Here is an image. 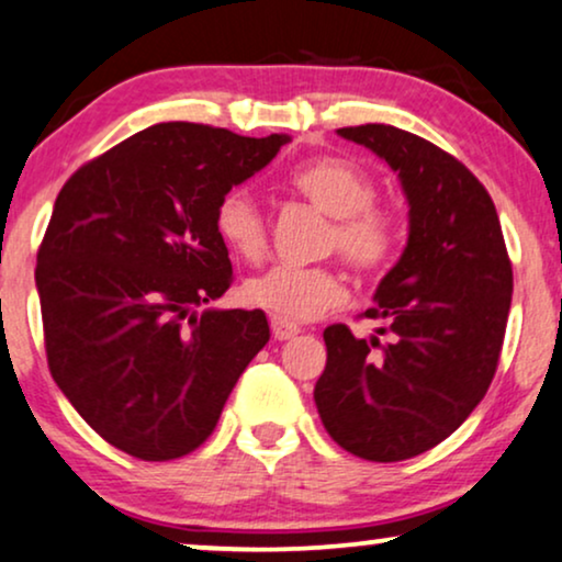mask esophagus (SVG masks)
Wrapping results in <instances>:
<instances>
[{
	"label": "esophagus",
	"instance_id": "34e87169",
	"mask_svg": "<svg viewBox=\"0 0 562 562\" xmlns=\"http://www.w3.org/2000/svg\"><path fill=\"white\" fill-rule=\"evenodd\" d=\"M270 330H273L276 341H289V338L300 334V325L281 321V317H270Z\"/></svg>",
	"mask_w": 562,
	"mask_h": 562
}]
</instances>
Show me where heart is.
<instances>
[{"mask_svg":"<svg viewBox=\"0 0 562 562\" xmlns=\"http://www.w3.org/2000/svg\"><path fill=\"white\" fill-rule=\"evenodd\" d=\"M296 195L330 216L323 249L338 252L362 276H378L396 260L401 226L391 211L375 205V179L346 158L323 156L300 164L289 175ZM218 239L245 262H260L268 252V224L258 200L245 187L224 192L213 216ZM247 304L286 323L315 321L346 302V283L330 266H276L255 276L241 289Z\"/></svg>","mask_w":562,"mask_h":562,"instance_id":"heart-1","label":"heart"}]
</instances>
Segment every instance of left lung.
<instances>
[{
    "label": "left lung",
    "instance_id": "8db88e82",
    "mask_svg": "<svg viewBox=\"0 0 562 562\" xmlns=\"http://www.w3.org/2000/svg\"><path fill=\"white\" fill-rule=\"evenodd\" d=\"M338 135L385 158L408 200V241L364 317L323 330L328 362L315 383L323 427L364 461L425 453L474 412L493 383L508 323L514 268L484 184L425 137L359 124Z\"/></svg>",
    "mask_w": 562,
    "mask_h": 562
}]
</instances>
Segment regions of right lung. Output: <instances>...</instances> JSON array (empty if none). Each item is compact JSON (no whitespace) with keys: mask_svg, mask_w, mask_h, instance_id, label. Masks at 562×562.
<instances>
[{"mask_svg":"<svg viewBox=\"0 0 562 562\" xmlns=\"http://www.w3.org/2000/svg\"><path fill=\"white\" fill-rule=\"evenodd\" d=\"M286 135L164 122L67 179L38 247L52 378L103 440L140 461L182 459L216 429L268 344L262 310H205L232 286L213 216Z\"/></svg>","mask_w":562,"mask_h":562,"instance_id":"add662e5","label":"right lung"}]
</instances>
